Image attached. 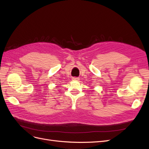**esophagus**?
<instances>
[{
    "label": "esophagus",
    "mask_w": 149,
    "mask_h": 149,
    "mask_svg": "<svg viewBox=\"0 0 149 149\" xmlns=\"http://www.w3.org/2000/svg\"><path fill=\"white\" fill-rule=\"evenodd\" d=\"M72 79H73V81H78V80H79V78H76V77H74V78H72Z\"/></svg>",
    "instance_id": "obj_1"
}]
</instances>
